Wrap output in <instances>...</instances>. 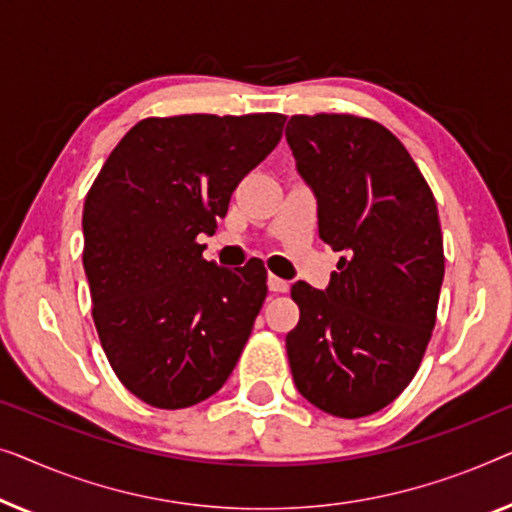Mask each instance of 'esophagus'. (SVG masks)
I'll use <instances>...</instances> for the list:
<instances>
[{"instance_id": "34e87169", "label": "esophagus", "mask_w": 512, "mask_h": 512, "mask_svg": "<svg viewBox=\"0 0 512 512\" xmlns=\"http://www.w3.org/2000/svg\"><path fill=\"white\" fill-rule=\"evenodd\" d=\"M269 290L276 292V294H283V292L290 290V283H287V280H283V278L273 276V273H269Z\"/></svg>"}]
</instances>
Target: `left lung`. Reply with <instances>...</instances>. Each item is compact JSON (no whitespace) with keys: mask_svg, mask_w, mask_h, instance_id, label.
Wrapping results in <instances>:
<instances>
[{"mask_svg":"<svg viewBox=\"0 0 512 512\" xmlns=\"http://www.w3.org/2000/svg\"><path fill=\"white\" fill-rule=\"evenodd\" d=\"M299 174L318 197L320 239L338 259L325 292L292 285V378L336 417L378 413L420 369L445 273L436 199L390 129L350 113L292 115Z\"/></svg>","mask_w":512,"mask_h":512,"instance_id":"left-lung-1","label":"left lung"}]
</instances>
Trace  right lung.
I'll return each instance as SVG.
<instances>
[{
    "mask_svg": "<svg viewBox=\"0 0 512 512\" xmlns=\"http://www.w3.org/2000/svg\"><path fill=\"white\" fill-rule=\"evenodd\" d=\"M283 113L139 120L83 206L92 320L111 369L143 403L194 406L239 362L266 299V269L201 257L243 178L276 148Z\"/></svg>",
    "mask_w": 512,
    "mask_h": 512,
    "instance_id": "right-lung-1",
    "label": "right lung"
}]
</instances>
